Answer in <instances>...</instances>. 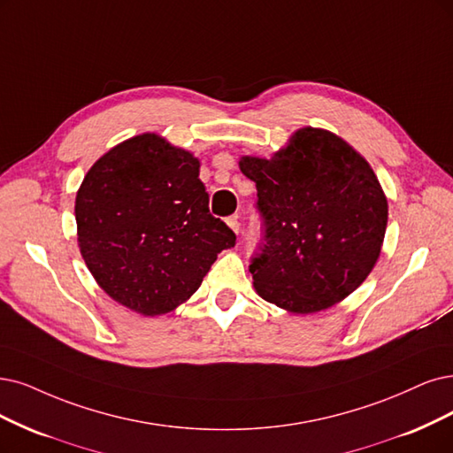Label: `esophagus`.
I'll use <instances>...</instances> for the list:
<instances>
[{"label":"esophagus","instance_id":"esophagus-1","mask_svg":"<svg viewBox=\"0 0 453 453\" xmlns=\"http://www.w3.org/2000/svg\"><path fill=\"white\" fill-rule=\"evenodd\" d=\"M226 222H227V226H229L233 231H235V233H239V231H241V222H239V216H229Z\"/></svg>","mask_w":453,"mask_h":453}]
</instances>
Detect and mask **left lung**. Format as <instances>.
Listing matches in <instances>:
<instances>
[{
    "mask_svg": "<svg viewBox=\"0 0 453 453\" xmlns=\"http://www.w3.org/2000/svg\"><path fill=\"white\" fill-rule=\"evenodd\" d=\"M256 182L265 237L250 273L266 303L315 313L353 293L373 271L388 201L372 165L336 134L296 130L271 158L242 157Z\"/></svg>",
    "mask_w": 453,
    "mask_h": 453,
    "instance_id": "1",
    "label": "left lung"
}]
</instances>
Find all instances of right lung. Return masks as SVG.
I'll return each mask as SVG.
<instances>
[{
    "label": "right lung",
    "mask_w": 453,
    "mask_h": 453,
    "mask_svg": "<svg viewBox=\"0 0 453 453\" xmlns=\"http://www.w3.org/2000/svg\"><path fill=\"white\" fill-rule=\"evenodd\" d=\"M78 246L100 288L142 315L188 300L233 233L209 212L199 160L158 134L110 149L76 194Z\"/></svg>",
    "instance_id": "add662e5"
}]
</instances>
